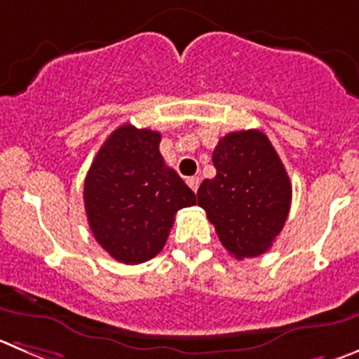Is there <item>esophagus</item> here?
<instances>
[{"label":"esophagus","instance_id":"obj_1","mask_svg":"<svg viewBox=\"0 0 359 359\" xmlns=\"http://www.w3.org/2000/svg\"><path fill=\"white\" fill-rule=\"evenodd\" d=\"M187 183H189V187L194 190V192H197V190H199L201 180L197 176H192V177H187Z\"/></svg>","mask_w":359,"mask_h":359}]
</instances>
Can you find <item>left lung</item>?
<instances>
[{"mask_svg": "<svg viewBox=\"0 0 359 359\" xmlns=\"http://www.w3.org/2000/svg\"><path fill=\"white\" fill-rule=\"evenodd\" d=\"M213 165L217 176L201 183L197 203L229 254L262 255L291 210L292 187L284 163L261 130H241L218 141Z\"/></svg>", "mask_w": 359, "mask_h": 359, "instance_id": "left-lung-1", "label": "left lung"}]
</instances>
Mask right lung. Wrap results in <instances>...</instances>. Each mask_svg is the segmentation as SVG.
I'll list each match as a JSON object with an SVG mask.
<instances>
[{"instance_id":"1","label":"right lung","mask_w":359,"mask_h":359,"mask_svg":"<svg viewBox=\"0 0 359 359\" xmlns=\"http://www.w3.org/2000/svg\"><path fill=\"white\" fill-rule=\"evenodd\" d=\"M158 132L123 125L102 144L84 180V208L95 240L116 261L139 264L165 245L174 215L196 194L165 165Z\"/></svg>"}]
</instances>
